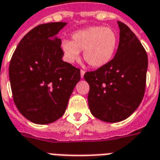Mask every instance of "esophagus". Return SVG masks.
Wrapping results in <instances>:
<instances>
[{"label": "esophagus", "instance_id": "esophagus-1", "mask_svg": "<svg viewBox=\"0 0 160 160\" xmlns=\"http://www.w3.org/2000/svg\"><path fill=\"white\" fill-rule=\"evenodd\" d=\"M84 74H85V71L84 70H80V77L81 78H84Z\"/></svg>", "mask_w": 160, "mask_h": 160}]
</instances>
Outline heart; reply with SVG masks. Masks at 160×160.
Here are the masks:
<instances>
[{
    "instance_id": "obj_1",
    "label": "heart",
    "mask_w": 160,
    "mask_h": 160,
    "mask_svg": "<svg viewBox=\"0 0 160 160\" xmlns=\"http://www.w3.org/2000/svg\"><path fill=\"white\" fill-rule=\"evenodd\" d=\"M118 45V35L110 27L97 26L75 32L72 41L64 39L61 49L67 62L79 59L84 51V59L92 68H101L113 59Z\"/></svg>"
}]
</instances>
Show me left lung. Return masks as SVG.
Masks as SVG:
<instances>
[{"mask_svg":"<svg viewBox=\"0 0 160 160\" xmlns=\"http://www.w3.org/2000/svg\"><path fill=\"white\" fill-rule=\"evenodd\" d=\"M118 24L120 38L114 58L84 75L90 86L91 112L106 122H118L134 113L144 97L147 80L146 50L128 26L120 21Z\"/></svg>","mask_w":160,"mask_h":160,"instance_id":"obj_1","label":"left lung"}]
</instances>
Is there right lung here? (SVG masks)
<instances>
[{
  "label": "right lung",
  "mask_w": 160,
  "mask_h": 160,
  "mask_svg": "<svg viewBox=\"0 0 160 160\" xmlns=\"http://www.w3.org/2000/svg\"><path fill=\"white\" fill-rule=\"evenodd\" d=\"M65 22L42 24L17 46L9 65L12 98L21 114L37 124L51 123L65 113L80 70L62 61L56 35Z\"/></svg>",
  "instance_id": "add662e5"
}]
</instances>
